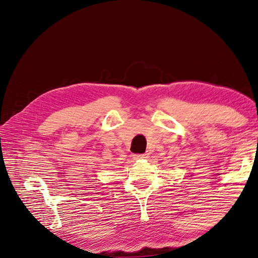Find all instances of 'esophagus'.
Instances as JSON below:
<instances>
[{"label":"esophagus","mask_w":258,"mask_h":258,"mask_svg":"<svg viewBox=\"0 0 258 258\" xmlns=\"http://www.w3.org/2000/svg\"><path fill=\"white\" fill-rule=\"evenodd\" d=\"M134 159H144V158H148V154L143 153V154H133Z\"/></svg>","instance_id":"1"}]
</instances>
